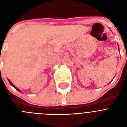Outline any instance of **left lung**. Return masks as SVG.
I'll use <instances>...</instances> for the list:
<instances>
[{
    "mask_svg": "<svg viewBox=\"0 0 127 127\" xmlns=\"http://www.w3.org/2000/svg\"><path fill=\"white\" fill-rule=\"evenodd\" d=\"M118 48H119V47H118Z\"/></svg>",
    "mask_w": 127,
    "mask_h": 127,
    "instance_id": "obj_1",
    "label": "left lung"
}]
</instances>
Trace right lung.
<instances>
[{
  "label": "right lung",
  "instance_id": "add662e5",
  "mask_svg": "<svg viewBox=\"0 0 127 127\" xmlns=\"http://www.w3.org/2000/svg\"><path fill=\"white\" fill-rule=\"evenodd\" d=\"M8 81H9V83H10V85H11V86H13V87H14V88H15V89H16V90H18V91H19V92H21V90H20V89H18V88H16V86H14V85H13V83H12V82H11V81H10V80H9V79H8Z\"/></svg>",
  "mask_w": 127,
  "mask_h": 127
}]
</instances>
